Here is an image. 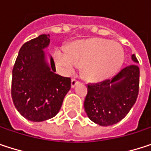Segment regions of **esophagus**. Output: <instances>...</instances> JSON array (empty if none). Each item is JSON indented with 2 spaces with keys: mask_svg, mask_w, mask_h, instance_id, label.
Listing matches in <instances>:
<instances>
[{
  "mask_svg": "<svg viewBox=\"0 0 151 151\" xmlns=\"http://www.w3.org/2000/svg\"><path fill=\"white\" fill-rule=\"evenodd\" d=\"M78 84V81L77 79H75V78H73V79H72L71 86H72V87H73V88H74Z\"/></svg>",
  "mask_w": 151,
  "mask_h": 151,
  "instance_id": "34e87169",
  "label": "esophagus"
}]
</instances>
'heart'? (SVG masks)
Listing matches in <instances>:
<instances>
[{
    "mask_svg": "<svg viewBox=\"0 0 151 151\" xmlns=\"http://www.w3.org/2000/svg\"><path fill=\"white\" fill-rule=\"evenodd\" d=\"M54 58L65 74L73 73L77 65L82 67L85 79L99 82L110 78L121 68L124 61V51L117 42L93 38L72 43L68 51L57 49Z\"/></svg>",
    "mask_w": 151,
    "mask_h": 151,
    "instance_id": "1",
    "label": "heart"
}]
</instances>
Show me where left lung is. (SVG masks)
<instances>
[{
	"label": "left lung",
	"instance_id": "1",
	"mask_svg": "<svg viewBox=\"0 0 151 151\" xmlns=\"http://www.w3.org/2000/svg\"><path fill=\"white\" fill-rule=\"evenodd\" d=\"M134 65L123 68L112 79L89 84L84 101L89 119L101 126L114 125L122 121L136 103L139 91V67L135 54Z\"/></svg>",
	"mask_w": 151,
	"mask_h": 151
}]
</instances>
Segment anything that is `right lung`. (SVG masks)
Returning <instances> with one entry per match:
<instances>
[{
	"instance_id": "1",
	"label": "right lung",
	"mask_w": 151,
	"mask_h": 151,
	"mask_svg": "<svg viewBox=\"0 0 151 151\" xmlns=\"http://www.w3.org/2000/svg\"><path fill=\"white\" fill-rule=\"evenodd\" d=\"M50 35H40L21 47L12 73L11 95L17 111L31 122H44L54 117L71 89V78L55 73L50 55L45 49Z\"/></svg>"
}]
</instances>
